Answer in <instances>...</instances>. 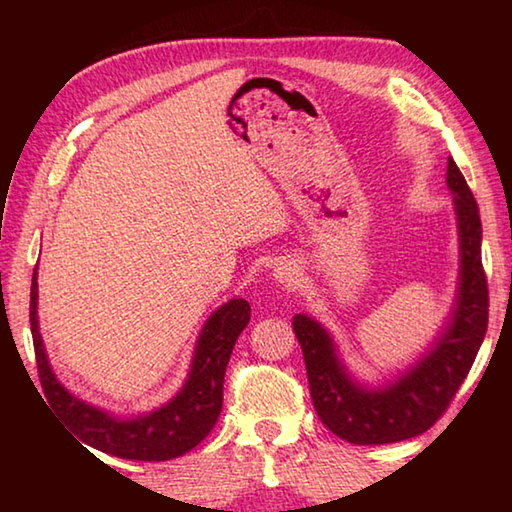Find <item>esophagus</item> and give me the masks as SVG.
I'll return each instance as SVG.
<instances>
[{
	"label": "esophagus",
	"instance_id": "34e87169",
	"mask_svg": "<svg viewBox=\"0 0 512 512\" xmlns=\"http://www.w3.org/2000/svg\"><path fill=\"white\" fill-rule=\"evenodd\" d=\"M273 275L277 282L284 284V287H296V284L300 282V273L293 264H277Z\"/></svg>",
	"mask_w": 512,
	"mask_h": 512
}]
</instances>
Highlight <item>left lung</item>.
Returning <instances> with one entry per match:
<instances>
[{"label":"left lung","instance_id":"1","mask_svg":"<svg viewBox=\"0 0 512 512\" xmlns=\"http://www.w3.org/2000/svg\"><path fill=\"white\" fill-rule=\"evenodd\" d=\"M447 187L458 228L456 298L438 336L413 366L381 384H366L348 370L339 345L316 318L293 316L314 409L325 427L348 443H400L427 431L461 388L483 343L488 282L481 264V216L452 158L447 160Z\"/></svg>","mask_w":512,"mask_h":512}]
</instances>
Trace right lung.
I'll return each mask as SVG.
<instances>
[{
	"label": "right lung",
	"instance_id": "obj_1",
	"mask_svg": "<svg viewBox=\"0 0 512 512\" xmlns=\"http://www.w3.org/2000/svg\"><path fill=\"white\" fill-rule=\"evenodd\" d=\"M31 334L40 384L49 404L85 445L128 461H171L201 443L219 420L223 377L239 334L250 320V305L232 298L212 311L198 334L194 357L180 391L149 413L121 418L69 393L51 368L38 323V266L31 282Z\"/></svg>",
	"mask_w": 512,
	"mask_h": 512
}]
</instances>
